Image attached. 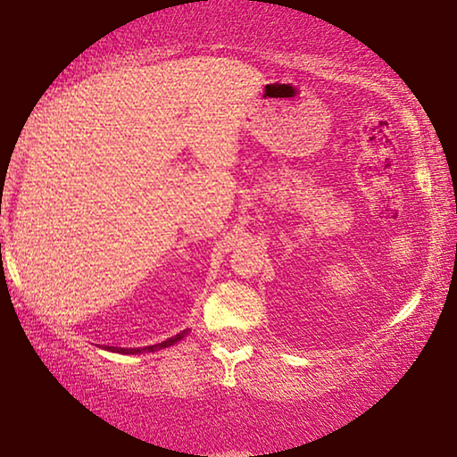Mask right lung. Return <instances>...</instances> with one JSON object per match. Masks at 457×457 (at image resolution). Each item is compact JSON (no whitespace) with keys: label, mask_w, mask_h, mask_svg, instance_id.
Masks as SVG:
<instances>
[{"label":"right lung","mask_w":457,"mask_h":457,"mask_svg":"<svg viewBox=\"0 0 457 457\" xmlns=\"http://www.w3.org/2000/svg\"><path fill=\"white\" fill-rule=\"evenodd\" d=\"M185 335H187V330H183V332H179V335H175V337H171V338H167V340H163V343H159V345H153V346H145V349H112L111 351H117V353H130V354H135V353H143V351H157V349H165V346H171V345H175L177 340H181Z\"/></svg>","instance_id":"right-lung-1"}]
</instances>
